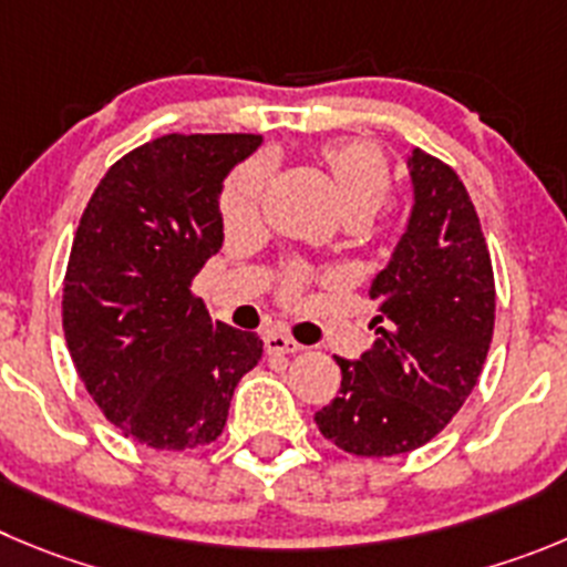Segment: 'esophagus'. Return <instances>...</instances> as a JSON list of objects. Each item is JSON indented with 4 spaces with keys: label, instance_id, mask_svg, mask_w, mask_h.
<instances>
[{
    "label": "esophagus",
    "instance_id": "34e87169",
    "mask_svg": "<svg viewBox=\"0 0 567 567\" xmlns=\"http://www.w3.org/2000/svg\"><path fill=\"white\" fill-rule=\"evenodd\" d=\"M266 349L271 352V355H293V352H299L301 349V343H296L293 338H288L285 332H268Z\"/></svg>",
    "mask_w": 567,
    "mask_h": 567
}]
</instances>
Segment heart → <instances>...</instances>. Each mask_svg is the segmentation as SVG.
<instances>
[{"mask_svg": "<svg viewBox=\"0 0 567 567\" xmlns=\"http://www.w3.org/2000/svg\"><path fill=\"white\" fill-rule=\"evenodd\" d=\"M321 162L336 184L343 215L372 218L391 193V171L383 153L369 142H330L321 147ZM268 184L266 158L240 164L224 184L220 215L229 226L254 218L262 189Z\"/></svg>", "mask_w": 567, "mask_h": 567, "instance_id": "heart-1", "label": "heart"}]
</instances>
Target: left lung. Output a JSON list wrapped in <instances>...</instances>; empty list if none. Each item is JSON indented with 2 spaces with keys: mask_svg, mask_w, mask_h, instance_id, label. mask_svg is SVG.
Masks as SVG:
<instances>
[{
  "mask_svg": "<svg viewBox=\"0 0 567 567\" xmlns=\"http://www.w3.org/2000/svg\"><path fill=\"white\" fill-rule=\"evenodd\" d=\"M414 206L389 266L372 279L374 347L336 358L341 389L316 425L352 456L431 442L475 389L495 327V277L481 220L453 167L414 147Z\"/></svg>",
  "mask_w": 567,
  "mask_h": 567,
  "instance_id": "1",
  "label": "left lung"
}]
</instances>
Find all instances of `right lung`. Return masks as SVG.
Segmentation results:
<instances>
[{"label":"right lung","instance_id":"1","mask_svg":"<svg viewBox=\"0 0 567 567\" xmlns=\"http://www.w3.org/2000/svg\"><path fill=\"white\" fill-rule=\"evenodd\" d=\"M257 134H167L109 167L63 277V336L83 385L125 436L187 451L224 433L262 358L257 332L212 321L189 290L224 243L218 195Z\"/></svg>","mask_w":567,"mask_h":567}]
</instances>
